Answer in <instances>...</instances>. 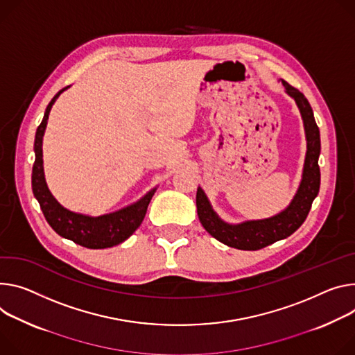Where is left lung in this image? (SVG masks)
Masks as SVG:
<instances>
[{"label":"left lung","instance_id":"obj_1","mask_svg":"<svg viewBox=\"0 0 355 355\" xmlns=\"http://www.w3.org/2000/svg\"><path fill=\"white\" fill-rule=\"evenodd\" d=\"M286 93L295 99L304 124L307 153L302 182L290 205L280 214L257 220H245L242 223H228L222 220L212 209L201 187L197 191V212L205 231L219 242L241 250H257L284 239L297 231L306 220L311 204L320 189V130L315 124L313 109L304 94L296 87L282 80Z\"/></svg>","mask_w":355,"mask_h":355}]
</instances>
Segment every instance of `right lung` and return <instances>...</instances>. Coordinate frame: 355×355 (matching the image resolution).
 <instances>
[{"mask_svg":"<svg viewBox=\"0 0 355 355\" xmlns=\"http://www.w3.org/2000/svg\"><path fill=\"white\" fill-rule=\"evenodd\" d=\"M68 87L69 86L63 87L53 96V99L49 102L45 110L41 124L37 128L34 143L35 163L34 167H32V192H34V197L40 202L45 219L58 235L65 239L73 241L75 243L89 249L112 248L124 242L127 238H130L135 234V231L140 227V223L146 216L147 207L155 192V188L147 192V194L137 202L116 212L101 216H89L72 212L67 208H63L53 198L46 185L44 174L42 137L45 133L48 116L52 109V105L59 98V94Z\"/></svg>","mask_w":355,"mask_h":355,"instance_id":"1","label":"right lung"}]
</instances>
